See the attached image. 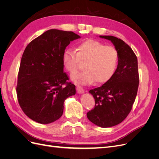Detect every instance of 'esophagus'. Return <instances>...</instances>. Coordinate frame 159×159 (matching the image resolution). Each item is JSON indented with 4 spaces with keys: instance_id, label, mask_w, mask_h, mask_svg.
<instances>
[{
    "instance_id": "1",
    "label": "esophagus",
    "mask_w": 159,
    "mask_h": 159,
    "mask_svg": "<svg viewBox=\"0 0 159 159\" xmlns=\"http://www.w3.org/2000/svg\"><path fill=\"white\" fill-rule=\"evenodd\" d=\"M76 91H77V92H78V93H84V89L82 87H81V86H77Z\"/></svg>"
}]
</instances>
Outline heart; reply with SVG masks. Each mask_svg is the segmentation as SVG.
Here are the masks:
<instances>
[{
  "mask_svg": "<svg viewBox=\"0 0 159 159\" xmlns=\"http://www.w3.org/2000/svg\"><path fill=\"white\" fill-rule=\"evenodd\" d=\"M119 60V53L114 47L95 40L80 43L76 52L66 49L62 54V63L71 75L79 70L81 62L84 63L85 71L71 75V80L81 85L90 84L94 81L98 84L107 83L115 74Z\"/></svg>",
  "mask_w": 159,
  "mask_h": 159,
  "instance_id": "b5f03b06",
  "label": "heart"
}]
</instances>
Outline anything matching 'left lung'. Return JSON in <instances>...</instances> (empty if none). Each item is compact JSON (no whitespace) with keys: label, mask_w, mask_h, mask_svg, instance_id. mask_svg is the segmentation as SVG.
I'll list each match as a JSON object with an SVG mask.
<instances>
[{"label":"left lung","mask_w":159,"mask_h":159,"mask_svg":"<svg viewBox=\"0 0 159 159\" xmlns=\"http://www.w3.org/2000/svg\"><path fill=\"white\" fill-rule=\"evenodd\" d=\"M99 37L111 42L119 56L113 78L101 87L89 91L95 104L87 117L96 125L106 128L121 123L131 111L137 93L139 76L137 57L131 47L117 37Z\"/></svg>","instance_id":"obj_1"}]
</instances>
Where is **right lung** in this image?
Returning <instances> with one entry per match:
<instances>
[{"label":"right lung","mask_w":159,"mask_h":159,"mask_svg":"<svg viewBox=\"0 0 159 159\" xmlns=\"http://www.w3.org/2000/svg\"><path fill=\"white\" fill-rule=\"evenodd\" d=\"M80 36L73 32L51 29L28 44L22 56L16 93L19 105L37 123L48 124L60 119L64 101L75 94L68 82L62 54L70 42Z\"/></svg>","instance_id":"1"}]
</instances>
